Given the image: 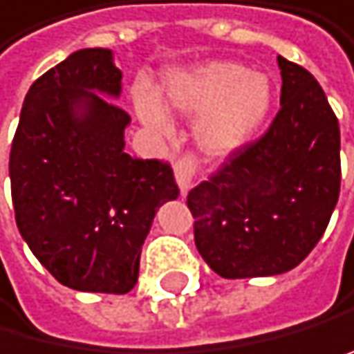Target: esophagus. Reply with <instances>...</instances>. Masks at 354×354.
<instances>
[{
    "instance_id": "34e87169",
    "label": "esophagus",
    "mask_w": 354,
    "mask_h": 354,
    "mask_svg": "<svg viewBox=\"0 0 354 354\" xmlns=\"http://www.w3.org/2000/svg\"><path fill=\"white\" fill-rule=\"evenodd\" d=\"M194 173H197V164H194L190 155L181 157V160L175 162V179H177V186H179L181 194H186L190 190Z\"/></svg>"
}]
</instances>
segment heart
Returning a JSON list of instances; mask_svg holds the SVG:
<instances>
[{"mask_svg": "<svg viewBox=\"0 0 354 354\" xmlns=\"http://www.w3.org/2000/svg\"><path fill=\"white\" fill-rule=\"evenodd\" d=\"M274 102V87L265 74L241 63L212 61L166 74L157 93L138 91L136 113L155 133L168 136L164 109L199 118L194 140L203 155L227 157L241 151L261 129Z\"/></svg>", "mask_w": 354, "mask_h": 354, "instance_id": "heart-1", "label": "heart"}]
</instances>
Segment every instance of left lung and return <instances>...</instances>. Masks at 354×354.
Wrapping results in <instances>:
<instances>
[{
	"instance_id": "left-lung-1",
	"label": "left lung",
	"mask_w": 354,
	"mask_h": 354,
	"mask_svg": "<svg viewBox=\"0 0 354 354\" xmlns=\"http://www.w3.org/2000/svg\"><path fill=\"white\" fill-rule=\"evenodd\" d=\"M280 111L188 192L194 243L221 278L278 276L324 234L339 199V122L311 72L278 56Z\"/></svg>"
}]
</instances>
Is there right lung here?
Masks as SVG:
<instances>
[{
  "label": "right lung",
  "mask_w": 354,
  "mask_h": 354,
  "mask_svg": "<svg viewBox=\"0 0 354 354\" xmlns=\"http://www.w3.org/2000/svg\"><path fill=\"white\" fill-rule=\"evenodd\" d=\"M113 52L85 48L28 89L10 149L17 227L61 285L129 293L160 205L179 197L173 168L124 151ZM102 95L110 98L102 99Z\"/></svg>",
  "instance_id": "obj_1"
}]
</instances>
